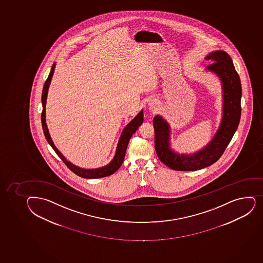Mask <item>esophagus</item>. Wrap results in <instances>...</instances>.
I'll list each match as a JSON object with an SVG mask.
<instances>
[{
  "label": "esophagus",
  "mask_w": 263,
  "mask_h": 263,
  "mask_svg": "<svg viewBox=\"0 0 263 263\" xmlns=\"http://www.w3.org/2000/svg\"><path fill=\"white\" fill-rule=\"evenodd\" d=\"M148 107L150 109H157L159 108V103L157 101L151 100L149 102Z\"/></svg>",
  "instance_id": "34e87169"
}]
</instances>
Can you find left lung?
<instances>
[{
	"label": "left lung",
	"instance_id": "left-lung-1",
	"mask_svg": "<svg viewBox=\"0 0 263 263\" xmlns=\"http://www.w3.org/2000/svg\"><path fill=\"white\" fill-rule=\"evenodd\" d=\"M213 61L206 70L217 74L222 84L223 110L219 128L211 142L193 155H179L170 147V126L160 116L154 118L155 151L161 162L177 171H197L219 160L238 127L241 118V85L231 58L224 51L211 52Z\"/></svg>",
	"mask_w": 263,
	"mask_h": 263
}]
</instances>
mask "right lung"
<instances>
[{
  "label": "right lung",
  "instance_id": "add662e5",
  "mask_svg": "<svg viewBox=\"0 0 263 263\" xmlns=\"http://www.w3.org/2000/svg\"><path fill=\"white\" fill-rule=\"evenodd\" d=\"M55 65L56 63L52 65L51 71L49 73L48 78L46 79L44 84L43 90H42V96H41V101H42V113H41V122H42V128H43L44 135L46 137V141H48V143L51 145L55 153L57 154L58 156L63 160V162L67 165V167L70 169L71 172H73L74 174H77L78 176L82 177L84 179H98V178H103V177L109 176L111 174L116 173L120 166L122 165L123 160H124L125 154L127 150V145L129 142L131 136H133L136 130L138 129V127L142 124L143 122V110H141L136 118H134L131 122L127 125V127H125L124 129L122 131L121 137H120L119 141L117 144V152L115 155V157L109 164L103 166L101 168H96V169H84L79 166L71 164L70 161H68L62 154L58 150L57 147L55 146L53 141H52L51 136L49 135L48 128L46 123V98H47V92H48L49 85L52 80V75L54 72Z\"/></svg>",
  "mask_w": 263,
  "mask_h": 263
}]
</instances>
